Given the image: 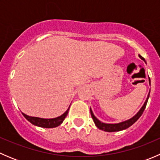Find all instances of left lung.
<instances>
[{
    "label": "left lung",
    "instance_id": "obj_1",
    "mask_svg": "<svg viewBox=\"0 0 160 160\" xmlns=\"http://www.w3.org/2000/svg\"><path fill=\"white\" fill-rule=\"evenodd\" d=\"M139 57L141 58L142 60H144L145 62H146V60H145V59L142 57V56H140L139 55ZM149 83H150V79H149ZM149 95H148V98H147V99H146V102H145L144 105L142 107V108L140 109V111H138V112L137 113V114H135L133 118H132L129 119V120H128V121H125V122H121V123H118V124L103 123V122H100V121L98 120L96 117H95L94 114H93V111H92L91 108H90V114H91L92 118H93V122H94L96 126L98 127L99 129L105 131V132H118V131L126 129V128H128V127H130L131 125H133V124L135 123V122H136V121L138 120L140 117H141V115L142 114L143 111H144L145 108H146V104H147V101H148V99H149Z\"/></svg>",
    "mask_w": 160,
    "mask_h": 160
}]
</instances>
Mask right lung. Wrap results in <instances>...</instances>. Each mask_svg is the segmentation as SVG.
<instances>
[{"instance_id":"obj_1","label":"right lung","mask_w":160,"mask_h":160,"mask_svg":"<svg viewBox=\"0 0 160 160\" xmlns=\"http://www.w3.org/2000/svg\"><path fill=\"white\" fill-rule=\"evenodd\" d=\"M69 108L67 109V111L64 113L63 114H62L59 117L56 118H52V119H45V118H36V117H30V116L26 115L24 113H22L24 117L31 122L33 125H36V126L42 127V128H55V127H57L63 122V120L65 119V118L67 117V114H68Z\"/></svg>"}]
</instances>
